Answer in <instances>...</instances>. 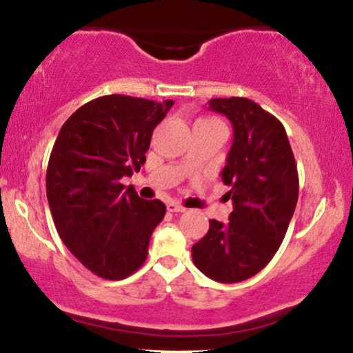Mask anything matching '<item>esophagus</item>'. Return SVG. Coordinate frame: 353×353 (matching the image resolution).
<instances>
[{"label":"esophagus","instance_id":"1","mask_svg":"<svg viewBox=\"0 0 353 353\" xmlns=\"http://www.w3.org/2000/svg\"><path fill=\"white\" fill-rule=\"evenodd\" d=\"M165 208H168L169 212H184L185 210L184 205H181L179 202H174V201H169Z\"/></svg>","mask_w":353,"mask_h":353}]
</instances>
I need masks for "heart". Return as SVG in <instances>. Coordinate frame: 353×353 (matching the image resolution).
Wrapping results in <instances>:
<instances>
[{
  "label": "heart",
  "instance_id": "1",
  "mask_svg": "<svg viewBox=\"0 0 353 353\" xmlns=\"http://www.w3.org/2000/svg\"><path fill=\"white\" fill-rule=\"evenodd\" d=\"M201 121H214V119H201Z\"/></svg>",
  "mask_w": 353,
  "mask_h": 353
}]
</instances>
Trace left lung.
Segmentation results:
<instances>
[{"mask_svg":"<svg viewBox=\"0 0 353 353\" xmlns=\"http://www.w3.org/2000/svg\"><path fill=\"white\" fill-rule=\"evenodd\" d=\"M209 109L234 129L221 172L234 210L225 224L210 219L208 234L192 245V261L212 281L236 283L261 272L281 247L297 205V164L282 123L257 103L216 98Z\"/></svg>","mask_w":353,"mask_h":353,"instance_id":"1","label":"left lung"}]
</instances>
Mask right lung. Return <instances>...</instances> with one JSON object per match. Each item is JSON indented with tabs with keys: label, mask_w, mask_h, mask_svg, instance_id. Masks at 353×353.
Instances as JSON below:
<instances>
[{
	"label": "right lung",
	"mask_w": 353,
	"mask_h": 353,
	"mask_svg": "<svg viewBox=\"0 0 353 353\" xmlns=\"http://www.w3.org/2000/svg\"><path fill=\"white\" fill-rule=\"evenodd\" d=\"M172 104L123 94L92 99L71 114L52 145L46 172L52 221L71 254L108 281L144 264L164 219L163 202L141 199L121 179L145 163L154 128Z\"/></svg>",
	"instance_id": "right-lung-1"
}]
</instances>
